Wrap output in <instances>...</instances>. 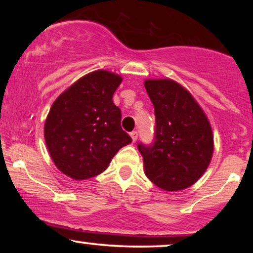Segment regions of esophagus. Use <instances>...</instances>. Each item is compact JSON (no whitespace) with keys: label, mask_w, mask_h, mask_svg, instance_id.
Returning <instances> with one entry per match:
<instances>
[{"label":"esophagus","mask_w":253,"mask_h":253,"mask_svg":"<svg viewBox=\"0 0 253 253\" xmlns=\"http://www.w3.org/2000/svg\"><path fill=\"white\" fill-rule=\"evenodd\" d=\"M130 138H132L133 141H136V139H138V132H136V130L130 132Z\"/></svg>","instance_id":"esophagus-1"}]
</instances>
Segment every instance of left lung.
Instances as JSON below:
<instances>
[{
	"label": "left lung",
	"instance_id": "1",
	"mask_svg": "<svg viewBox=\"0 0 253 253\" xmlns=\"http://www.w3.org/2000/svg\"><path fill=\"white\" fill-rule=\"evenodd\" d=\"M144 85L156 117L153 144H138L145 173L163 190L185 189L211 163L214 150L211 124L193 95L175 81L146 80Z\"/></svg>",
	"mask_w": 253,
	"mask_h": 253
}]
</instances>
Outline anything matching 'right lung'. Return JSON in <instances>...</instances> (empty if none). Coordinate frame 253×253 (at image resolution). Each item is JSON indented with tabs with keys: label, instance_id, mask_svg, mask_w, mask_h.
I'll return each mask as SVG.
<instances>
[{
	"label": "right lung",
	"instance_id": "add662e5",
	"mask_svg": "<svg viewBox=\"0 0 253 253\" xmlns=\"http://www.w3.org/2000/svg\"><path fill=\"white\" fill-rule=\"evenodd\" d=\"M119 75L97 70L62 92L45 121L46 146L64 175L88 179L103 172L132 138L121 128V110L113 103Z\"/></svg>",
	"mask_w": 253,
	"mask_h": 253
}]
</instances>
